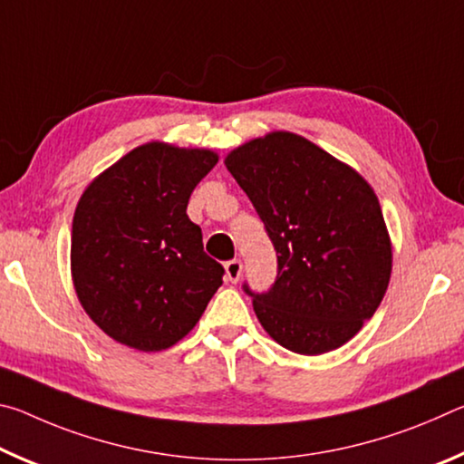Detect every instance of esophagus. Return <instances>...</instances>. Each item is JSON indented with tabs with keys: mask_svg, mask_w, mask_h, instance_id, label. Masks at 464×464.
Masks as SVG:
<instances>
[{
	"mask_svg": "<svg viewBox=\"0 0 464 464\" xmlns=\"http://www.w3.org/2000/svg\"><path fill=\"white\" fill-rule=\"evenodd\" d=\"M241 270H243V264L239 260H231L225 264V276L229 282H237L241 278Z\"/></svg>",
	"mask_w": 464,
	"mask_h": 464,
	"instance_id": "34e87169",
	"label": "esophagus"
}]
</instances>
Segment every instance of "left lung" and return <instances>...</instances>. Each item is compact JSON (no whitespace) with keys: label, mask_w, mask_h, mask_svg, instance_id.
I'll list each match as a JSON object with an SVG mask.
<instances>
[{"label":"left lung","mask_w":464,"mask_h":464,"mask_svg":"<svg viewBox=\"0 0 464 464\" xmlns=\"http://www.w3.org/2000/svg\"><path fill=\"white\" fill-rule=\"evenodd\" d=\"M278 254V276L254 295L262 327L282 348L319 356L350 342L379 309L392 246L372 186L348 163L288 130L225 157Z\"/></svg>","instance_id":"obj_1"}]
</instances>
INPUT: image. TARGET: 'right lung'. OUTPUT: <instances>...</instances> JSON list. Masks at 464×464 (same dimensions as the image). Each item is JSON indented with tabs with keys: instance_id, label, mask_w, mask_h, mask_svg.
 Instances as JSON below:
<instances>
[{
	"instance_id": "right-lung-1",
	"label": "right lung",
	"mask_w": 464,
	"mask_h": 464,
	"mask_svg": "<svg viewBox=\"0 0 464 464\" xmlns=\"http://www.w3.org/2000/svg\"><path fill=\"white\" fill-rule=\"evenodd\" d=\"M210 149L139 145L93 178L75 207L72 278L83 311L114 342L161 352L198 324L223 266L186 215L215 168Z\"/></svg>"
}]
</instances>
